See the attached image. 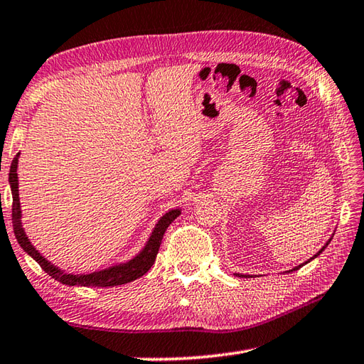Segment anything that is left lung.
Instances as JSON below:
<instances>
[{"label":"left lung","instance_id":"left-lung-1","mask_svg":"<svg viewBox=\"0 0 364 364\" xmlns=\"http://www.w3.org/2000/svg\"><path fill=\"white\" fill-rule=\"evenodd\" d=\"M326 245H328V243H326ZM326 245H325V247H323V248H321V250H320V251H318V253H316V255H315V256H314V257H316V256H318V255H320V253H321V251H323V250H325V248H326ZM314 257H312V259H314ZM302 266H304V264H302ZM299 267H301V266H299ZM299 267H294V269H293V270H297V269H299ZM239 277H243V275H239ZM245 277H250V275H245Z\"/></svg>","mask_w":364,"mask_h":364}]
</instances>
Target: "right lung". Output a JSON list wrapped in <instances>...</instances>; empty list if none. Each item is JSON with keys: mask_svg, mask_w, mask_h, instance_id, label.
<instances>
[{"mask_svg": "<svg viewBox=\"0 0 364 364\" xmlns=\"http://www.w3.org/2000/svg\"><path fill=\"white\" fill-rule=\"evenodd\" d=\"M18 154L14 157V161L11 164V171H9V184L12 191V226H14V234L17 242L21 243V247L28 253L33 259L44 269L46 274H49L52 279L57 282H62L63 285H79V287H116V285H124V283H129L132 280H136L138 277H141L148 272L156 261V256L159 253L162 237L165 230L170 226L176 216H180L181 210H171L167 215L161 218L159 224H157L153 235L148 242V245L138 255L135 259H132L127 264H122V266H116L111 269H105L102 272L89 274V275H73V274H65L60 269L52 266L44 257L38 253L35 247L31 245L26 239V235L22 229L21 223V202H18V181H17V161Z\"/></svg>", "mask_w": 364, "mask_h": 364, "instance_id": "add662e5", "label": "right lung"}]
</instances>
